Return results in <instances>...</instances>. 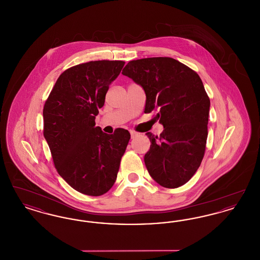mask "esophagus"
<instances>
[{
	"label": "esophagus",
	"mask_w": 260,
	"mask_h": 260,
	"mask_svg": "<svg viewBox=\"0 0 260 260\" xmlns=\"http://www.w3.org/2000/svg\"><path fill=\"white\" fill-rule=\"evenodd\" d=\"M129 133H131V136H132V138H135V137L137 136V133H136L135 131H129Z\"/></svg>",
	"instance_id": "1"
}]
</instances>
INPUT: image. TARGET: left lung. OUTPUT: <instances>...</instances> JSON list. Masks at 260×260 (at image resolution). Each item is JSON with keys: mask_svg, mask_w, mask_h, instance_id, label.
<instances>
[{"mask_svg": "<svg viewBox=\"0 0 260 260\" xmlns=\"http://www.w3.org/2000/svg\"><path fill=\"white\" fill-rule=\"evenodd\" d=\"M122 74L143 87L145 113H156L164 125L160 136L147 133L144 156L151 177L166 188L185 184L205 155L210 101L199 75L172 57L128 62Z\"/></svg>", "mask_w": 260, "mask_h": 260, "instance_id": "left-lung-1", "label": "left lung"}]
</instances>
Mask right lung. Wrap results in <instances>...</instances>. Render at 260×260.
<instances>
[{
    "mask_svg": "<svg viewBox=\"0 0 260 260\" xmlns=\"http://www.w3.org/2000/svg\"><path fill=\"white\" fill-rule=\"evenodd\" d=\"M124 65L121 60H98L65 70L44 106V136L54 167L85 195L101 196L111 189L131 138L121 127L107 135L94 121Z\"/></svg>",
    "mask_w": 260,
    "mask_h": 260,
    "instance_id": "obj_1",
    "label": "right lung"
}]
</instances>
